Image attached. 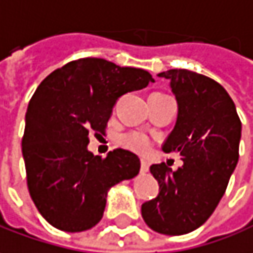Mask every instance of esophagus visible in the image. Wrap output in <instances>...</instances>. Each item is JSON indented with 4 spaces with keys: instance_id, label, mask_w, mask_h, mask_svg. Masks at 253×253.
I'll use <instances>...</instances> for the list:
<instances>
[{
    "instance_id": "esophagus-1",
    "label": "esophagus",
    "mask_w": 253,
    "mask_h": 253,
    "mask_svg": "<svg viewBox=\"0 0 253 253\" xmlns=\"http://www.w3.org/2000/svg\"><path fill=\"white\" fill-rule=\"evenodd\" d=\"M148 169H150V164H148L147 161H144V160H141V167H140V171L144 174V172H147Z\"/></svg>"
}]
</instances>
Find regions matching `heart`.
<instances>
[{"label": "heart", "mask_w": 253, "mask_h": 253, "mask_svg": "<svg viewBox=\"0 0 253 253\" xmlns=\"http://www.w3.org/2000/svg\"><path fill=\"white\" fill-rule=\"evenodd\" d=\"M120 144L130 151H134L138 154H147L151 150V141L147 136L140 133H127L120 137Z\"/></svg>", "instance_id": "1"}]
</instances>
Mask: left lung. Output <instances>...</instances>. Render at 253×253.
I'll list each match as a JSON object with an SVG mask.
<instances>
[{"mask_svg": "<svg viewBox=\"0 0 253 253\" xmlns=\"http://www.w3.org/2000/svg\"><path fill=\"white\" fill-rule=\"evenodd\" d=\"M159 76L170 81L178 105L163 150L178 153L182 166L175 171L166 163L150 167L160 191L141 205V215L159 234L184 235L203 225L225 194L239 159L242 126L232 99L214 79L187 69Z\"/></svg>", "mask_w": 253, "mask_h": 253, "instance_id": "1", "label": "left lung"}]
</instances>
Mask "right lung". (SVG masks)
<instances>
[{"label": "right lung", "instance_id": "1", "mask_svg": "<svg viewBox=\"0 0 253 253\" xmlns=\"http://www.w3.org/2000/svg\"><path fill=\"white\" fill-rule=\"evenodd\" d=\"M151 75L100 58L72 61L48 75L29 100L22 156L31 198L50 225L65 232L93 228L107 191L136 177L138 157L123 148L106 159L87 150L89 136L105 134L117 99L140 90Z\"/></svg>", "mask_w": 253, "mask_h": 253}]
</instances>
